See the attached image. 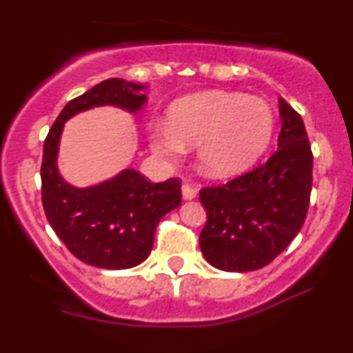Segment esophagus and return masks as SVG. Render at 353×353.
Here are the masks:
<instances>
[{
	"label": "esophagus",
	"instance_id": "esophagus-1",
	"mask_svg": "<svg viewBox=\"0 0 353 353\" xmlns=\"http://www.w3.org/2000/svg\"><path fill=\"white\" fill-rule=\"evenodd\" d=\"M195 195H197V189H195L194 185L182 184V197L188 199V201H190V199H194Z\"/></svg>",
	"mask_w": 353,
	"mask_h": 353
}]
</instances>
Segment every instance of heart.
<instances>
[{"instance_id":"1","label":"heart","mask_w":353,"mask_h":353,"mask_svg":"<svg viewBox=\"0 0 353 353\" xmlns=\"http://www.w3.org/2000/svg\"><path fill=\"white\" fill-rule=\"evenodd\" d=\"M274 117L256 97L235 92H203L177 100L169 125L151 126L152 150L177 161L188 146H197V164L212 177H228L253 164L271 141Z\"/></svg>"}]
</instances>
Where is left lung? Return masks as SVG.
<instances>
[{"label":"left lung","mask_w":353,"mask_h":353,"mask_svg":"<svg viewBox=\"0 0 353 353\" xmlns=\"http://www.w3.org/2000/svg\"><path fill=\"white\" fill-rule=\"evenodd\" d=\"M278 150L252 171L199 192L207 210L199 243L223 271H254L286 250L303 227L312 189V151L301 114L279 99Z\"/></svg>","instance_id":"left-lung-1"}]
</instances>
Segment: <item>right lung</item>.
Instances as JSON below:
<instances>
[{
    "label": "right lung",
    "mask_w": 353,
    "mask_h": 353,
    "mask_svg": "<svg viewBox=\"0 0 353 353\" xmlns=\"http://www.w3.org/2000/svg\"><path fill=\"white\" fill-rule=\"evenodd\" d=\"M143 85L108 79L70 100L50 126L41 165L42 205L50 227L69 252L105 270L133 268L148 258L159 220L181 205V181L150 182L134 169L87 189L72 188L57 171V146L63 123L83 110L114 105L138 112L146 101Z\"/></svg>",
    "instance_id": "add662e5"
}]
</instances>
